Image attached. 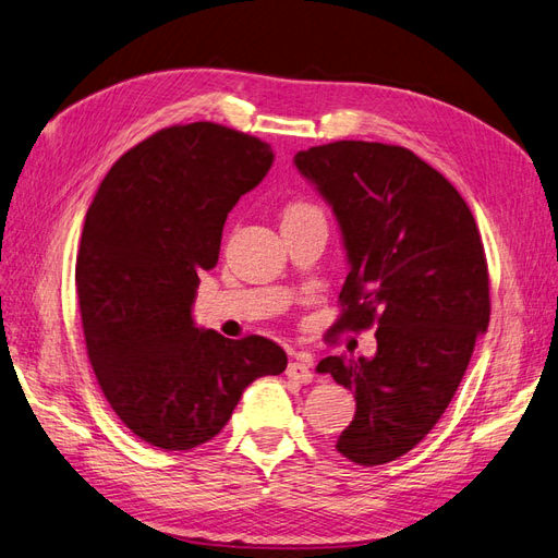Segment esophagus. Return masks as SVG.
I'll list each match as a JSON object with an SVG mask.
<instances>
[{"instance_id":"34e87169","label":"esophagus","mask_w":558,"mask_h":558,"mask_svg":"<svg viewBox=\"0 0 558 558\" xmlns=\"http://www.w3.org/2000/svg\"><path fill=\"white\" fill-rule=\"evenodd\" d=\"M286 375H289L291 379H298L302 384H310L314 379V373H312V361L305 359V356H298L289 363V367H286Z\"/></svg>"}]
</instances>
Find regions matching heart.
Segmentation results:
<instances>
[{
	"label": "heart",
	"mask_w": 558,
	"mask_h": 558,
	"mask_svg": "<svg viewBox=\"0 0 558 558\" xmlns=\"http://www.w3.org/2000/svg\"><path fill=\"white\" fill-rule=\"evenodd\" d=\"M307 214H318V209L310 202H291L289 207L283 209V221L286 218H298V216H307Z\"/></svg>",
	"instance_id": "b5f03b06"
}]
</instances>
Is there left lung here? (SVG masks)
I'll return each mask as SVG.
<instances>
[{
	"label": "left lung",
	"instance_id": "1",
	"mask_svg": "<svg viewBox=\"0 0 558 558\" xmlns=\"http://www.w3.org/2000/svg\"><path fill=\"white\" fill-rule=\"evenodd\" d=\"M349 258L337 330L377 328L373 359L316 365L356 398L337 451L381 465L414 449L459 388L492 316L484 244L461 193L410 148L332 142L295 156Z\"/></svg>",
	"mask_w": 558,
	"mask_h": 558
}]
</instances>
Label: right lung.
Instances as JSON below:
<instances>
[{
  "mask_svg": "<svg viewBox=\"0 0 558 558\" xmlns=\"http://www.w3.org/2000/svg\"><path fill=\"white\" fill-rule=\"evenodd\" d=\"M272 160L251 134L172 125L118 158L88 207L76 256L88 359L111 410L148 445L209 442L244 388L289 363L267 337L193 324L197 275L218 263L228 211Z\"/></svg>",
  "mask_w": 558,
  "mask_h": 558,
  "instance_id": "obj_1",
  "label": "right lung"
}]
</instances>
